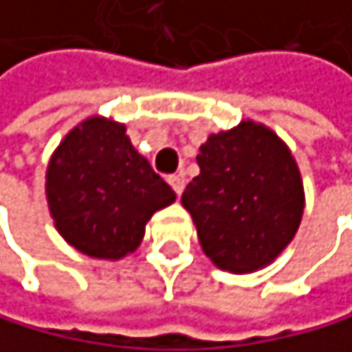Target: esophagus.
<instances>
[{"label":"esophagus","mask_w":352,"mask_h":352,"mask_svg":"<svg viewBox=\"0 0 352 352\" xmlns=\"http://www.w3.org/2000/svg\"><path fill=\"white\" fill-rule=\"evenodd\" d=\"M168 184L175 190V194L179 197V194L184 192V186H186V177H184L182 173H175V175H170V177H168Z\"/></svg>","instance_id":"34e87169"}]
</instances>
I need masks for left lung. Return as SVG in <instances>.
Wrapping results in <instances>:
<instances>
[{
    "label": "left lung",
    "instance_id": "1",
    "mask_svg": "<svg viewBox=\"0 0 352 352\" xmlns=\"http://www.w3.org/2000/svg\"><path fill=\"white\" fill-rule=\"evenodd\" d=\"M201 173L182 205L197 224L203 252L220 270L248 274L291 243L303 214V184L293 155L261 124L211 134L201 145Z\"/></svg>",
    "mask_w": 352,
    "mask_h": 352
}]
</instances>
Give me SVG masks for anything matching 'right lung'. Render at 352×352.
Segmentation results:
<instances>
[{"instance_id":"1","label":"right lung","mask_w":352,"mask_h":352,"mask_svg":"<svg viewBox=\"0 0 352 352\" xmlns=\"http://www.w3.org/2000/svg\"><path fill=\"white\" fill-rule=\"evenodd\" d=\"M46 199L57 230L78 252L122 258L138 248L147 220L175 201V192L136 153L126 126L91 117L53 153Z\"/></svg>"}]
</instances>
